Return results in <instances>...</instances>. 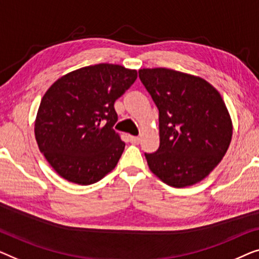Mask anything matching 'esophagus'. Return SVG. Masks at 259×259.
<instances>
[{"label": "esophagus", "instance_id": "1", "mask_svg": "<svg viewBox=\"0 0 259 259\" xmlns=\"http://www.w3.org/2000/svg\"><path fill=\"white\" fill-rule=\"evenodd\" d=\"M129 140L133 144H140V142H141V138L137 137V136H130Z\"/></svg>", "mask_w": 259, "mask_h": 259}]
</instances>
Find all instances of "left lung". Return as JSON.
<instances>
[{"instance_id": "1", "label": "left lung", "mask_w": 259, "mask_h": 259, "mask_svg": "<svg viewBox=\"0 0 259 259\" xmlns=\"http://www.w3.org/2000/svg\"><path fill=\"white\" fill-rule=\"evenodd\" d=\"M138 74L159 112V148L144 154L149 169L170 187L198 183L230 145L232 122L223 98L198 76L166 68Z\"/></svg>"}]
</instances>
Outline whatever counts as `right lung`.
Segmentation results:
<instances>
[{
    "label": "right lung",
    "instance_id": "right-lung-1",
    "mask_svg": "<svg viewBox=\"0 0 259 259\" xmlns=\"http://www.w3.org/2000/svg\"><path fill=\"white\" fill-rule=\"evenodd\" d=\"M136 78V70L101 63L69 72L47 90L35 138L61 177L89 185L115 169L125 143L112 128L117 122L114 104Z\"/></svg>",
    "mask_w": 259,
    "mask_h": 259
}]
</instances>
